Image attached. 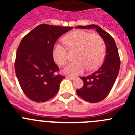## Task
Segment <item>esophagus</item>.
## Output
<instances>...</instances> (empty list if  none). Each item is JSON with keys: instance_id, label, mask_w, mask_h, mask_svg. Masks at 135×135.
Segmentation results:
<instances>
[{"instance_id": "34e87169", "label": "esophagus", "mask_w": 135, "mask_h": 135, "mask_svg": "<svg viewBox=\"0 0 135 135\" xmlns=\"http://www.w3.org/2000/svg\"><path fill=\"white\" fill-rule=\"evenodd\" d=\"M66 78H69V79H71V80L76 79V77H75V76H66Z\"/></svg>"}]
</instances>
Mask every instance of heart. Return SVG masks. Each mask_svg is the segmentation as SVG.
Returning a JSON list of instances; mask_svg holds the SVG:
<instances>
[{"label":"heart","mask_w":135,"mask_h":135,"mask_svg":"<svg viewBox=\"0 0 135 135\" xmlns=\"http://www.w3.org/2000/svg\"><path fill=\"white\" fill-rule=\"evenodd\" d=\"M65 45L57 44L53 49V57L61 66L68 61V48L76 49V60L70 62L65 67V71L71 75L82 73L86 69L94 70L101 65L105 56L106 45L99 34H91L82 30H76L65 36Z\"/></svg>","instance_id":"heart-1"}]
</instances>
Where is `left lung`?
Instances as JSON below:
<instances>
[{
    "instance_id": "8db88e82",
    "label": "left lung",
    "mask_w": 135,
    "mask_h": 135,
    "mask_svg": "<svg viewBox=\"0 0 135 135\" xmlns=\"http://www.w3.org/2000/svg\"><path fill=\"white\" fill-rule=\"evenodd\" d=\"M76 28H95L105 42L106 55L103 65L91 75L80 77L84 84L76 90L77 95L87 102L98 103L109 95L118 74L120 67L118 51L114 38L99 26H79Z\"/></svg>"
}]
</instances>
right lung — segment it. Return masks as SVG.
<instances>
[{"label": "right lung", "instance_id": "1", "mask_svg": "<svg viewBox=\"0 0 135 135\" xmlns=\"http://www.w3.org/2000/svg\"><path fill=\"white\" fill-rule=\"evenodd\" d=\"M73 27L38 25L23 37L17 50L15 74L23 93L30 100L45 102L58 93L65 76L53 60L57 40Z\"/></svg>", "mask_w": 135, "mask_h": 135}]
</instances>
